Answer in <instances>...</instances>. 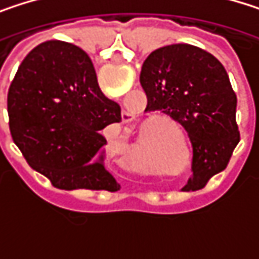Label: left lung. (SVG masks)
Masks as SVG:
<instances>
[{
  "mask_svg": "<svg viewBox=\"0 0 259 259\" xmlns=\"http://www.w3.org/2000/svg\"><path fill=\"white\" fill-rule=\"evenodd\" d=\"M139 79L145 112L171 117L192 142V179L183 190L202 189L227 168L240 142L237 96L225 67L196 46L171 45L148 55Z\"/></svg>",
  "mask_w": 259,
  "mask_h": 259,
  "instance_id": "8db88e82",
  "label": "left lung"
}]
</instances>
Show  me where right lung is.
<instances>
[{
    "label": "right lung",
    "mask_w": 259,
    "mask_h": 259,
    "mask_svg": "<svg viewBox=\"0 0 259 259\" xmlns=\"http://www.w3.org/2000/svg\"><path fill=\"white\" fill-rule=\"evenodd\" d=\"M9 126L28 165L63 190L115 192L103 165L102 130L121 108L100 90L91 58L79 46L49 40L21 63L7 96Z\"/></svg>",
    "instance_id": "add662e5"
}]
</instances>
